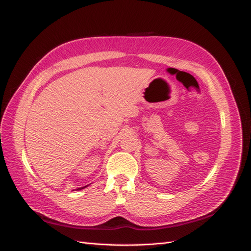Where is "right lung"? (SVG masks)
Segmentation results:
<instances>
[{
    "mask_svg": "<svg viewBox=\"0 0 251 251\" xmlns=\"http://www.w3.org/2000/svg\"><path fill=\"white\" fill-rule=\"evenodd\" d=\"M85 187H86V186H85ZM83 188H84V187H82V188H77L76 190H80V189H83Z\"/></svg>",
    "mask_w": 251,
    "mask_h": 251,
    "instance_id": "add662e5",
    "label": "right lung"
}]
</instances>
